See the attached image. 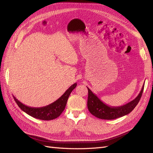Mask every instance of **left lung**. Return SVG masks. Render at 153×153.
Segmentation results:
<instances>
[{
	"instance_id": "8db88e82",
	"label": "left lung",
	"mask_w": 153,
	"mask_h": 153,
	"mask_svg": "<svg viewBox=\"0 0 153 153\" xmlns=\"http://www.w3.org/2000/svg\"><path fill=\"white\" fill-rule=\"evenodd\" d=\"M144 85H143L140 93L134 100L127 103L126 105L116 107L109 106L105 105L87 87L88 89L87 108L91 114L100 119L114 120L122 117L130 113L137 105L142 96Z\"/></svg>"
}]
</instances>
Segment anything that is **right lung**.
Returning a JSON list of instances; mask_svg holds the SVG:
<instances>
[{"instance_id":"right-lung-1","label":"right lung","mask_w":153,"mask_h":153,"mask_svg":"<svg viewBox=\"0 0 153 153\" xmlns=\"http://www.w3.org/2000/svg\"><path fill=\"white\" fill-rule=\"evenodd\" d=\"M77 83H74L68 88L66 91L56 101L50 104L47 106L40 107V108H34L24 105L21 102L13 96L14 99L18 106L23 111L27 113V114L42 120H51L58 118L66 107L67 100L68 99L71 92L76 88Z\"/></svg>"}]
</instances>
